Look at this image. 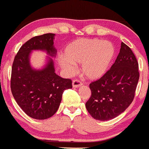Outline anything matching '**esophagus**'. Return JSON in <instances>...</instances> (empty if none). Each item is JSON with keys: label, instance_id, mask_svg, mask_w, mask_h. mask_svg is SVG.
<instances>
[{"label": "esophagus", "instance_id": "34e87169", "mask_svg": "<svg viewBox=\"0 0 149 149\" xmlns=\"http://www.w3.org/2000/svg\"><path fill=\"white\" fill-rule=\"evenodd\" d=\"M81 85H82V82L80 81V80H79V79H74L72 81V86L74 87H79Z\"/></svg>", "mask_w": 149, "mask_h": 149}]
</instances>
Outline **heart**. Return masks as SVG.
I'll return each mask as SVG.
<instances>
[{"instance_id": "heart-1", "label": "heart", "mask_w": 149, "mask_h": 149, "mask_svg": "<svg viewBox=\"0 0 149 149\" xmlns=\"http://www.w3.org/2000/svg\"><path fill=\"white\" fill-rule=\"evenodd\" d=\"M64 55L60 65L67 72L72 74L74 64L81 63L82 74L89 79H97L108 71L115 56V47L109 41L83 38L69 44Z\"/></svg>"}]
</instances>
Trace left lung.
<instances>
[{"mask_svg":"<svg viewBox=\"0 0 149 149\" xmlns=\"http://www.w3.org/2000/svg\"><path fill=\"white\" fill-rule=\"evenodd\" d=\"M139 79L134 52L121 42L115 62L100 79L89 84L90 98L85 106L94 119L107 121L124 112L132 104Z\"/></svg>","mask_w":149,"mask_h":149,"instance_id":"1","label":"left lung"}]
</instances>
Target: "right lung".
I'll return each mask as SVG.
<instances>
[{
    "label": "right lung",
    "instance_id": "add662e5",
    "mask_svg": "<svg viewBox=\"0 0 149 149\" xmlns=\"http://www.w3.org/2000/svg\"><path fill=\"white\" fill-rule=\"evenodd\" d=\"M54 36L53 33H46L32 38L21 46L13 63V96L24 112L36 119L53 116L58 109L64 91L72 87L71 79L55 74L51 58L41 70H33L30 66L29 56L32 50H45L50 56L55 55Z\"/></svg>",
    "mask_w": 149,
    "mask_h": 149
}]
</instances>
